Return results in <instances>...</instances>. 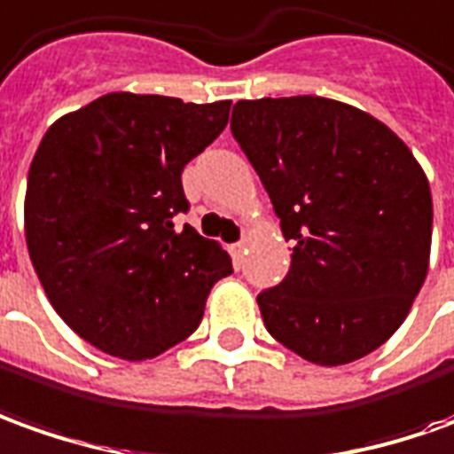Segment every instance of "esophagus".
I'll list each match as a JSON object with an SVG mask.
<instances>
[{"instance_id": "34e87169", "label": "esophagus", "mask_w": 454, "mask_h": 454, "mask_svg": "<svg viewBox=\"0 0 454 454\" xmlns=\"http://www.w3.org/2000/svg\"><path fill=\"white\" fill-rule=\"evenodd\" d=\"M245 245H247V239H245V237H242V239H239L237 245L230 247V252H232L234 262H239V257H242V249H245Z\"/></svg>"}]
</instances>
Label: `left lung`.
<instances>
[{
	"mask_svg": "<svg viewBox=\"0 0 454 454\" xmlns=\"http://www.w3.org/2000/svg\"><path fill=\"white\" fill-rule=\"evenodd\" d=\"M230 126L294 245L289 274L257 296L267 331L318 365L376 351L430 264L420 162L386 123L321 96L239 101Z\"/></svg>",
	"mask_w": 454,
	"mask_h": 454,
	"instance_id": "left-lung-1",
	"label": "left lung"
}]
</instances>
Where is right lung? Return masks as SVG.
I'll return each mask as SVG.
<instances>
[{
    "label": "right lung",
    "instance_id": "add662e5",
    "mask_svg": "<svg viewBox=\"0 0 454 454\" xmlns=\"http://www.w3.org/2000/svg\"><path fill=\"white\" fill-rule=\"evenodd\" d=\"M230 106L108 93L42 137L24 200L31 264L56 314L103 353L145 361L185 340L232 274L217 242L173 224L190 207L183 168Z\"/></svg>",
    "mask_w": 454,
    "mask_h": 454
}]
</instances>
